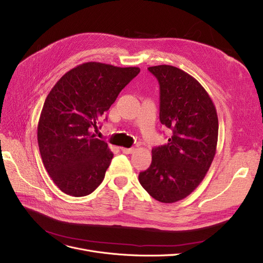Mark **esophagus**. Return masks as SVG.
Wrapping results in <instances>:
<instances>
[{
	"label": "esophagus",
	"instance_id": "obj_1",
	"mask_svg": "<svg viewBox=\"0 0 263 263\" xmlns=\"http://www.w3.org/2000/svg\"><path fill=\"white\" fill-rule=\"evenodd\" d=\"M121 152L125 155H130V154H133L134 153V148H124L122 147L121 148Z\"/></svg>",
	"mask_w": 263,
	"mask_h": 263
}]
</instances>
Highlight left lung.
I'll return each mask as SVG.
<instances>
[{"label": "left lung", "mask_w": 263, "mask_h": 263, "mask_svg": "<svg viewBox=\"0 0 263 263\" xmlns=\"http://www.w3.org/2000/svg\"><path fill=\"white\" fill-rule=\"evenodd\" d=\"M160 85V122L172 132L168 143L153 148L152 164L139 175L159 202L185 199L206 175L218 141L216 107L202 85L172 65L148 67Z\"/></svg>", "instance_id": "8db88e82"}]
</instances>
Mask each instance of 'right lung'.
<instances>
[{
  "label": "right lung",
  "instance_id": "obj_1",
  "mask_svg": "<svg viewBox=\"0 0 263 263\" xmlns=\"http://www.w3.org/2000/svg\"><path fill=\"white\" fill-rule=\"evenodd\" d=\"M140 67L86 62L65 73L50 90L37 125L43 163L58 188L85 197L104 179L114 154L93 129Z\"/></svg>",
  "mask_w": 263,
  "mask_h": 263
}]
</instances>
